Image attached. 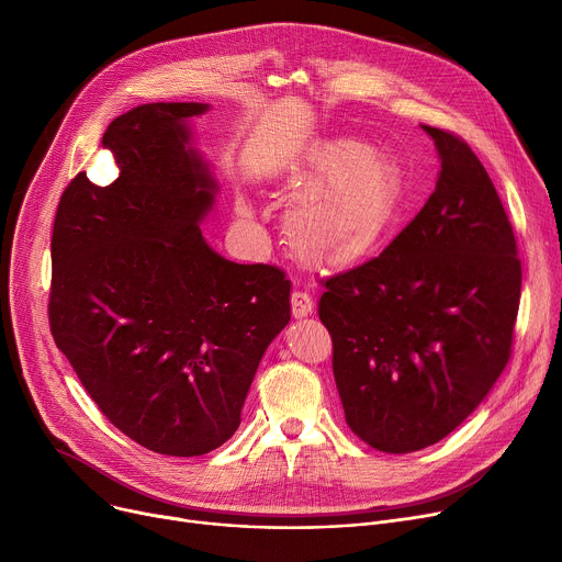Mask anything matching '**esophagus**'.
<instances>
[{
  "label": "esophagus",
  "mask_w": 562,
  "mask_h": 562,
  "mask_svg": "<svg viewBox=\"0 0 562 562\" xmlns=\"http://www.w3.org/2000/svg\"><path fill=\"white\" fill-rule=\"evenodd\" d=\"M314 310V301L307 291H301V289H293L291 291V314L296 318H303L307 314H312Z\"/></svg>",
  "instance_id": "obj_1"
}]
</instances>
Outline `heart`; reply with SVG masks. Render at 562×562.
<instances>
[{
    "instance_id": "obj_1",
    "label": "heart",
    "mask_w": 562,
    "mask_h": 562,
    "mask_svg": "<svg viewBox=\"0 0 562 562\" xmlns=\"http://www.w3.org/2000/svg\"><path fill=\"white\" fill-rule=\"evenodd\" d=\"M307 193L286 216V236L305 259L346 266L371 255L396 223V164L356 136L326 140L305 170Z\"/></svg>"
}]
</instances>
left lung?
<instances>
[{
  "label": "left lung",
  "instance_id": "left-lung-1",
  "mask_svg": "<svg viewBox=\"0 0 562 562\" xmlns=\"http://www.w3.org/2000/svg\"><path fill=\"white\" fill-rule=\"evenodd\" d=\"M439 180L378 257L321 284L318 318L348 428L385 453L453 432L513 352L517 239L487 170L453 132L424 127Z\"/></svg>",
  "mask_w": 562,
  "mask_h": 562
}]
</instances>
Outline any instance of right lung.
I'll return each mask as SVG.
<instances>
[{"label": "right lung", "instance_id": "right-lung-1", "mask_svg": "<svg viewBox=\"0 0 562 562\" xmlns=\"http://www.w3.org/2000/svg\"><path fill=\"white\" fill-rule=\"evenodd\" d=\"M136 106L106 127L117 180L79 172L52 229L49 330L102 415L155 453L218 449L241 424L263 350L291 318L284 271L234 263L202 239L216 182L187 117Z\"/></svg>", "mask_w": 562, "mask_h": 562}]
</instances>
